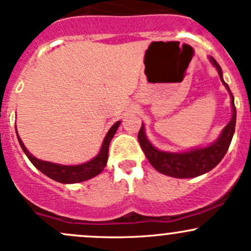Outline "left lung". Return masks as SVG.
Here are the masks:
<instances>
[{
	"label": "left lung",
	"instance_id": "8db88e82",
	"mask_svg": "<svg viewBox=\"0 0 251 251\" xmlns=\"http://www.w3.org/2000/svg\"><path fill=\"white\" fill-rule=\"evenodd\" d=\"M210 62L218 71L220 81L225 85L228 94L231 98V109H232V117L224 128H223L220 136L210 145L200 148L191 149L188 151H182V152H168V151H162L153 147L148 139L145 134L144 124H142L138 140L143 152L147 156L148 161L150 162L157 172L161 174L172 176L176 178H192L200 176L205 173H208L213 169L217 164L223 159V157L226 153L230 143L232 140L233 133H235L236 126V107L235 101H233V95L231 94V90L228 85L225 83L223 78L222 68L219 67L216 59L210 57Z\"/></svg>",
	"mask_w": 251,
	"mask_h": 251
}]
</instances>
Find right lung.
I'll use <instances>...</instances> for the list:
<instances>
[{
  "label": "right lung",
  "instance_id": "add662e5",
  "mask_svg": "<svg viewBox=\"0 0 251 251\" xmlns=\"http://www.w3.org/2000/svg\"><path fill=\"white\" fill-rule=\"evenodd\" d=\"M121 121H117L114 125L109 128L107 132L106 137H104L102 145H101L100 151L94 158L90 161L85 162L82 164H76V166H65V164H57L52 163V162L43 161V159L37 158L27 150L26 147L24 145L23 140L19 137L18 130H16V136H18V140L20 143V147L28 157L31 163L37 169H39L43 174H45L48 177L52 178V180L57 181L60 183H77V182H83V181L93 178L94 176L99 175L104 169L107 164V159H108V148L109 143L113 137H114L115 132H117L118 127L120 126Z\"/></svg>",
  "mask_w": 251,
  "mask_h": 251
}]
</instances>
